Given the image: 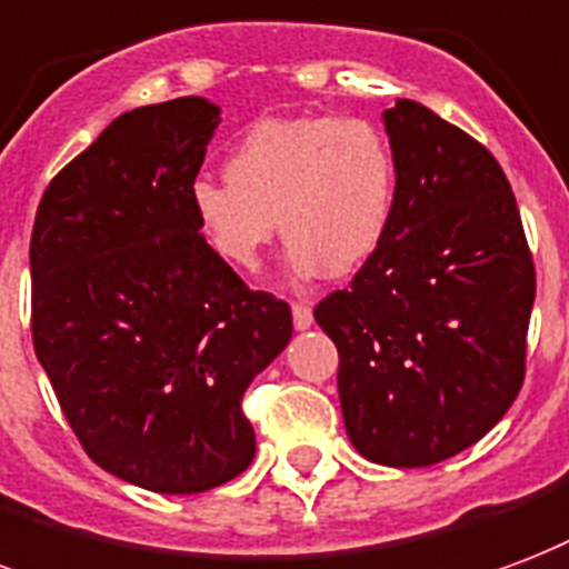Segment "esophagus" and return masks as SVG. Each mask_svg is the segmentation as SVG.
<instances>
[{"label": "esophagus", "instance_id": "esophagus-1", "mask_svg": "<svg viewBox=\"0 0 569 569\" xmlns=\"http://www.w3.org/2000/svg\"><path fill=\"white\" fill-rule=\"evenodd\" d=\"M292 322H296L298 331H305V328L313 326V310H310V305H305V301H292Z\"/></svg>", "mask_w": 569, "mask_h": 569}]
</instances>
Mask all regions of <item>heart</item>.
<instances>
[{"instance_id":"1","label":"heart","mask_w":569,"mask_h":569,"mask_svg":"<svg viewBox=\"0 0 569 569\" xmlns=\"http://www.w3.org/2000/svg\"><path fill=\"white\" fill-rule=\"evenodd\" d=\"M226 180L199 178L189 208L222 264L259 271L273 231L301 277L349 273L386 238L398 201L389 138L365 117H271L231 150Z\"/></svg>"}]
</instances>
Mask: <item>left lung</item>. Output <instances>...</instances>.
<instances>
[{"mask_svg":"<svg viewBox=\"0 0 569 569\" xmlns=\"http://www.w3.org/2000/svg\"><path fill=\"white\" fill-rule=\"evenodd\" d=\"M382 120L395 217L313 317L338 347L352 446L377 465L428 467L482 440L516 401L537 273L488 147L410 99Z\"/></svg>","mask_w":569,"mask_h":569,"instance_id":"1","label":"left lung"}]
</instances>
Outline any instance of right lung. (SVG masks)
<instances>
[{"label": "right lung", "mask_w": 569, "mask_h": 569, "mask_svg": "<svg viewBox=\"0 0 569 569\" xmlns=\"http://www.w3.org/2000/svg\"><path fill=\"white\" fill-rule=\"evenodd\" d=\"M220 108L199 96L117 117L38 204L32 343L96 465L159 495L250 467L243 391L292 338V310L204 247L189 189Z\"/></svg>", "instance_id": "right-lung-1"}]
</instances>
